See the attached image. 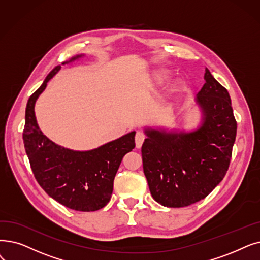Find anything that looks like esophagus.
<instances>
[{
    "mask_svg": "<svg viewBox=\"0 0 260 260\" xmlns=\"http://www.w3.org/2000/svg\"><path fill=\"white\" fill-rule=\"evenodd\" d=\"M144 139H145L144 134L141 133V132H137L136 136H135V141H136V148H137V149H140V148H141V145H142Z\"/></svg>",
    "mask_w": 260,
    "mask_h": 260,
    "instance_id": "esophagus-1",
    "label": "esophagus"
}]
</instances>
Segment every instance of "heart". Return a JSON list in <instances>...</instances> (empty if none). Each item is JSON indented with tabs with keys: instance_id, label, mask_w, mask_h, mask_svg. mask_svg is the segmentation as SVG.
<instances>
[{
	"instance_id": "b5f03b06",
	"label": "heart",
	"mask_w": 260,
	"mask_h": 260,
	"mask_svg": "<svg viewBox=\"0 0 260 260\" xmlns=\"http://www.w3.org/2000/svg\"><path fill=\"white\" fill-rule=\"evenodd\" d=\"M169 80V73L168 72H165V71H158V72H155L153 74V81L156 85L160 86L162 84H165L167 81ZM180 87V84L178 82L174 83V85L172 86V89L174 90V91H176V90H178Z\"/></svg>"
}]
</instances>
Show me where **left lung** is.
Wrapping results in <instances>:
<instances>
[{
  "instance_id": "8db88e82",
  "label": "left lung",
  "mask_w": 260,
  "mask_h": 260,
  "mask_svg": "<svg viewBox=\"0 0 260 260\" xmlns=\"http://www.w3.org/2000/svg\"><path fill=\"white\" fill-rule=\"evenodd\" d=\"M197 94L200 125L184 129L144 127L143 172L153 199L166 207H185L206 198L228 172L237 123L231 96L210 71Z\"/></svg>"
}]
</instances>
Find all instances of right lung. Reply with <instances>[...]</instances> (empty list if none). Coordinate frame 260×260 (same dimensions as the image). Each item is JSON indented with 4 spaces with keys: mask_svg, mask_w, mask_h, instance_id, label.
<instances>
[{
    "mask_svg": "<svg viewBox=\"0 0 260 260\" xmlns=\"http://www.w3.org/2000/svg\"><path fill=\"white\" fill-rule=\"evenodd\" d=\"M83 56L76 55L62 64ZM60 69L61 66L55 67L28 99L23 131L24 148L35 178L52 199L77 211H95L109 202L123 157L135 148L136 132L88 151L70 150L50 140L38 126L35 104L48 82Z\"/></svg>",
    "mask_w": 260,
    "mask_h": 260,
    "instance_id": "1",
    "label": "right lung"
}]
</instances>
